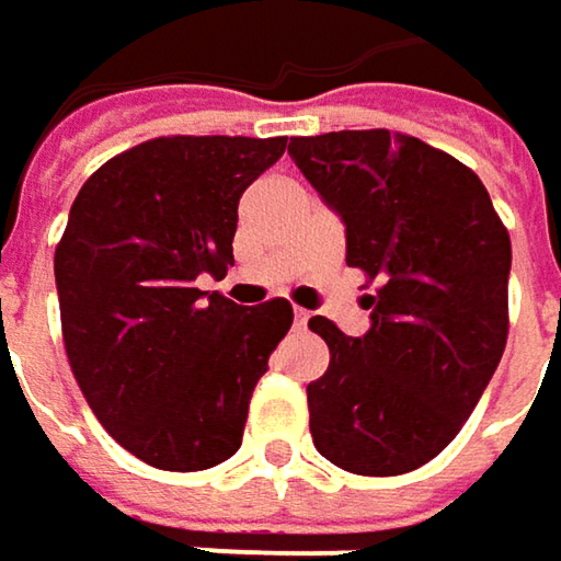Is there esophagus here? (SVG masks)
<instances>
[{"mask_svg": "<svg viewBox=\"0 0 561 561\" xmlns=\"http://www.w3.org/2000/svg\"><path fill=\"white\" fill-rule=\"evenodd\" d=\"M308 318H311V314H308L305 308H295V328H298V331L308 328Z\"/></svg>", "mask_w": 561, "mask_h": 561, "instance_id": "34e87169", "label": "esophagus"}]
</instances>
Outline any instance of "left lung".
<instances>
[{
    "instance_id": "left-lung-1",
    "label": "left lung",
    "mask_w": 561,
    "mask_h": 561,
    "mask_svg": "<svg viewBox=\"0 0 561 561\" xmlns=\"http://www.w3.org/2000/svg\"><path fill=\"white\" fill-rule=\"evenodd\" d=\"M288 153L346 225V266L376 282L373 328L328 318L331 366L308 385L314 446L353 476L439 456L476 411L507 343L511 237L466 163L398 130L291 137Z\"/></svg>"
}]
</instances>
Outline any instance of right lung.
<instances>
[{
	"label": "right lung",
	"instance_id": "obj_1",
	"mask_svg": "<svg viewBox=\"0 0 561 561\" xmlns=\"http://www.w3.org/2000/svg\"><path fill=\"white\" fill-rule=\"evenodd\" d=\"M285 137L173 134L82 182L54 253L70 369L130 456L202 472L240 449L253 388L291 328L285 298L240 308L198 276L233 266L237 202Z\"/></svg>",
	"mask_w": 561,
	"mask_h": 561
}]
</instances>
